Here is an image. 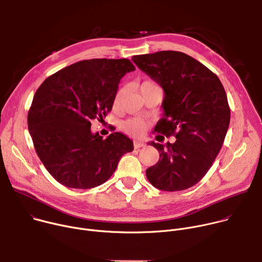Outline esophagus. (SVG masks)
<instances>
[{
    "label": "esophagus",
    "mask_w": 262,
    "mask_h": 262,
    "mask_svg": "<svg viewBox=\"0 0 262 262\" xmlns=\"http://www.w3.org/2000/svg\"><path fill=\"white\" fill-rule=\"evenodd\" d=\"M144 146H145V143H144L143 141H135V142H134V147H135L136 149L141 148V147H144Z\"/></svg>",
    "instance_id": "34e87169"
}]
</instances>
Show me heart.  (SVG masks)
<instances>
[{
	"label": "heart",
	"instance_id": "heart-1",
	"mask_svg": "<svg viewBox=\"0 0 262 262\" xmlns=\"http://www.w3.org/2000/svg\"><path fill=\"white\" fill-rule=\"evenodd\" d=\"M155 87H159L154 81L151 80H147L145 82H143L140 86V90H144L146 88H155ZM122 90H120L117 95H116V98H115V102L117 103L121 96H122ZM146 127V122L140 118H132V119H128L126 121H124L122 123V128L128 133L129 135H133V136H138L140 135Z\"/></svg>",
	"mask_w": 262,
	"mask_h": 262
}]
</instances>
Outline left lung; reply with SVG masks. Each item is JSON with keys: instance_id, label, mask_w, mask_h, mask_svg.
I'll return each mask as SVG.
<instances>
[{"instance_id": "obj_1", "label": "left lung", "mask_w": 262, "mask_h": 262, "mask_svg": "<svg viewBox=\"0 0 262 262\" xmlns=\"http://www.w3.org/2000/svg\"><path fill=\"white\" fill-rule=\"evenodd\" d=\"M132 60L165 92L164 116L155 132L176 138L173 144L149 143L160 160L146 170L147 179L162 191L189 189L210 169L225 140L230 122L225 89L211 70L181 52L162 51Z\"/></svg>"}]
</instances>
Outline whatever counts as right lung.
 I'll use <instances>...</instances> for the list:
<instances>
[{"label":"right lung","instance_id":"add662e5","mask_svg":"<svg viewBox=\"0 0 262 262\" xmlns=\"http://www.w3.org/2000/svg\"><path fill=\"white\" fill-rule=\"evenodd\" d=\"M135 69L128 59L83 60L52 74L37 89L28 113L29 132L37 156L61 184L95 188L134 150L125 135L102 139L90 127L91 120L112 110L121 78Z\"/></svg>","mask_w":262,"mask_h":262}]
</instances>
